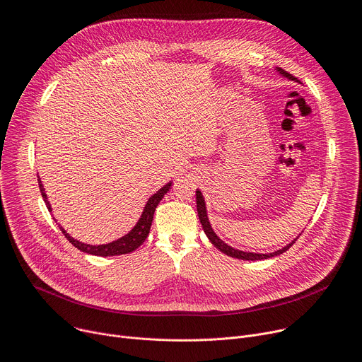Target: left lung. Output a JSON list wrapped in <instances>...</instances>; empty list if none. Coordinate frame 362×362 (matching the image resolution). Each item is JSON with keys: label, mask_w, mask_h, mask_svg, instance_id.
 Masks as SVG:
<instances>
[{"label": "left lung", "mask_w": 362, "mask_h": 362, "mask_svg": "<svg viewBox=\"0 0 362 362\" xmlns=\"http://www.w3.org/2000/svg\"><path fill=\"white\" fill-rule=\"evenodd\" d=\"M275 71H276L279 76H282L284 78H288L289 81H298L292 74L286 73L285 70H282V69H279V67H276V69H275ZM196 204H197V215H199V221H200V223H202V228H203V230H204L206 236L209 238L211 243H212L214 246H216V247H218L221 252H223L225 255L232 256V257H236V259H243V261H262V259H268V257L278 256V255H281V253L286 252V250H288V249L295 243V240L298 239V236L300 235V233H299V235H298L292 242H289L288 245H285L284 247H281V249H278V250H275V252H269V253H259V252L240 250V249H236V247H233V246L228 245L225 240H222V239L216 235V232L214 230V228H212V225H211L209 216H208V209H206V202H204V197H203V194H202V192H200L199 189L196 190Z\"/></svg>", "instance_id": "obj_1"}]
</instances>
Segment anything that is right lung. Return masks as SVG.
<instances>
[{
    "mask_svg": "<svg viewBox=\"0 0 362 362\" xmlns=\"http://www.w3.org/2000/svg\"><path fill=\"white\" fill-rule=\"evenodd\" d=\"M38 177V186H40V192H41V196L44 199V203L47 206L48 212L53 211V208H51V204L48 202V197L45 194V189L42 186V182ZM172 183L173 182H169L166 183L162 189H159L156 193L151 194L146 204L143 208V212L139 218V221L136 222V225L122 238L113 240V242H109V243H103V245H90V243H84V242H80L77 239H74L73 236H70V233L66 232V229L63 226H60L62 232L64 233V236L70 240V243H73L77 249H80L81 252L84 253H88V255H95V256H116V255H124V253H130L133 250H136L144 240L148 236V232H150V226H151V222H153V215H154V211H156L158 204L160 203V200L165 197V194L169 192V189L172 187ZM56 221V219H54Z\"/></svg>",
    "mask_w": 362,
    "mask_h": 362,
    "instance_id": "obj_1",
    "label": "right lung"
}]
</instances>
